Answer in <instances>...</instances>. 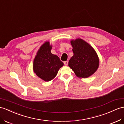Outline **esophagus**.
Instances as JSON below:
<instances>
[{"label": "esophagus", "instance_id": "34e87169", "mask_svg": "<svg viewBox=\"0 0 124 124\" xmlns=\"http://www.w3.org/2000/svg\"><path fill=\"white\" fill-rule=\"evenodd\" d=\"M64 64L65 65H68V61H65V62H64Z\"/></svg>", "mask_w": 124, "mask_h": 124}]
</instances>
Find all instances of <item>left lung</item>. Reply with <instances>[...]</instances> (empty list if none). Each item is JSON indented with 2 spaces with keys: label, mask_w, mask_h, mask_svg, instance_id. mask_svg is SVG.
Listing matches in <instances>:
<instances>
[{
  "label": "left lung",
  "mask_w": 124,
  "mask_h": 124,
  "mask_svg": "<svg viewBox=\"0 0 124 124\" xmlns=\"http://www.w3.org/2000/svg\"><path fill=\"white\" fill-rule=\"evenodd\" d=\"M74 55L69 60L68 66L76 76L86 78L94 74L99 67V60L94 49L80 38L70 41Z\"/></svg>",
  "instance_id": "obj_1"
}]
</instances>
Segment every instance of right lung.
<instances>
[{
    "mask_svg": "<svg viewBox=\"0 0 124 124\" xmlns=\"http://www.w3.org/2000/svg\"><path fill=\"white\" fill-rule=\"evenodd\" d=\"M52 48L49 41L41 45L33 64V70L36 75L45 81H49L56 77L64 63L59 57L51 53Z\"/></svg>",
    "mask_w": 124,
    "mask_h": 124,
    "instance_id": "add662e5",
    "label": "right lung"
}]
</instances>
